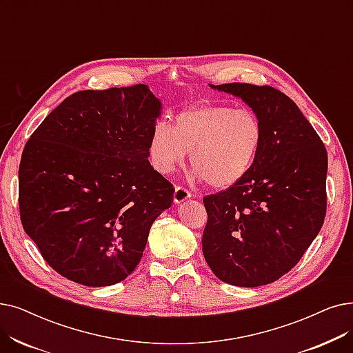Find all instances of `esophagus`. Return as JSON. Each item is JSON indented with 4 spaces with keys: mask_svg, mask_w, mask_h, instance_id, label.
Returning <instances> with one entry per match:
<instances>
[{
    "mask_svg": "<svg viewBox=\"0 0 353 353\" xmlns=\"http://www.w3.org/2000/svg\"><path fill=\"white\" fill-rule=\"evenodd\" d=\"M190 197H192V193L188 189L176 186V189H174V203H183Z\"/></svg>",
    "mask_w": 353,
    "mask_h": 353,
    "instance_id": "1",
    "label": "esophagus"
}]
</instances>
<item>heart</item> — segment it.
Masks as SVG:
<instances>
[{
  "label": "heart",
  "instance_id": "obj_1",
  "mask_svg": "<svg viewBox=\"0 0 353 353\" xmlns=\"http://www.w3.org/2000/svg\"><path fill=\"white\" fill-rule=\"evenodd\" d=\"M263 144V125L248 108L199 105L180 112L173 128L164 121L151 128L148 154L160 174H170L186 161L192 177L213 189L236 185L251 170Z\"/></svg>",
  "mask_w": 353,
  "mask_h": 353
}]
</instances>
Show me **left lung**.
I'll list each match as a JSON object with an SVG mask.
<instances>
[{"instance_id": "obj_1", "label": "left lung", "mask_w": 353, "mask_h": 353, "mask_svg": "<svg viewBox=\"0 0 353 353\" xmlns=\"http://www.w3.org/2000/svg\"><path fill=\"white\" fill-rule=\"evenodd\" d=\"M258 115L263 144L250 173L232 188L203 197V255L231 285L259 287L293 268L326 214L327 152L299 106L271 86L225 83Z\"/></svg>"}]
</instances>
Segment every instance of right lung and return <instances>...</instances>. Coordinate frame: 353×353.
<instances>
[{
  "label": "right lung",
  "instance_id": "obj_1",
  "mask_svg": "<svg viewBox=\"0 0 353 353\" xmlns=\"http://www.w3.org/2000/svg\"><path fill=\"white\" fill-rule=\"evenodd\" d=\"M161 110L147 85L82 90L27 141L19 168L21 223L68 280L88 287L125 280L152 222L172 206V183L148 161Z\"/></svg>",
  "mask_w": 353,
  "mask_h": 353
}]
</instances>
